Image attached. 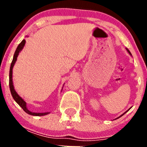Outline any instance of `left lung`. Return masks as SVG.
<instances>
[{
  "label": "left lung",
  "instance_id": "1",
  "mask_svg": "<svg viewBox=\"0 0 147 147\" xmlns=\"http://www.w3.org/2000/svg\"><path fill=\"white\" fill-rule=\"evenodd\" d=\"M127 51H128V52H129V54H130V52H129V51L128 50V49H127ZM124 114H123V115H124Z\"/></svg>",
  "mask_w": 147,
  "mask_h": 147
}]
</instances>
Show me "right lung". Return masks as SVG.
Here are the masks:
<instances>
[{
	"instance_id": "right-lung-1",
	"label": "right lung",
	"mask_w": 147,
	"mask_h": 147,
	"mask_svg": "<svg viewBox=\"0 0 147 147\" xmlns=\"http://www.w3.org/2000/svg\"><path fill=\"white\" fill-rule=\"evenodd\" d=\"M26 43V40H23L21 42H20L19 45H18V48H17L16 51H15V54H14V57H13L12 59V62L11 63V66H10V70H9V88H10V91H11V96H12L13 98L15 100V102L18 104V105H20V107L23 108V110L25 111L26 113L29 114V115H38V116H41V115H47L49 114V113H32L31 111L27 109L26 107V102L23 101V98H21L20 96H18V93H16V91L14 89V86H13V82H12V68H13V66L15 65V62L17 60V57H18V54L20 52V51L23 49V46L25 45Z\"/></svg>"
}]
</instances>
